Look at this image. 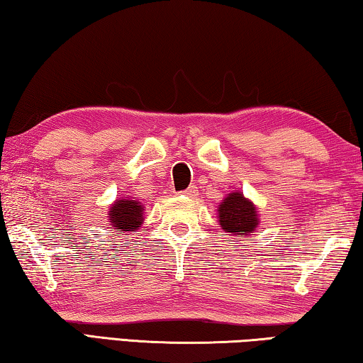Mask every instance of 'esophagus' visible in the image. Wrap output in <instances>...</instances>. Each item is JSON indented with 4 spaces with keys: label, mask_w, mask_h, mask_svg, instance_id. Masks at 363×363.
Returning a JSON list of instances; mask_svg holds the SVG:
<instances>
[{
    "label": "esophagus",
    "mask_w": 363,
    "mask_h": 363,
    "mask_svg": "<svg viewBox=\"0 0 363 363\" xmlns=\"http://www.w3.org/2000/svg\"><path fill=\"white\" fill-rule=\"evenodd\" d=\"M181 194L186 195V196H190V199H194V196H196V194H199V192H196V187L195 186H190L189 189H186Z\"/></svg>",
    "instance_id": "obj_1"
}]
</instances>
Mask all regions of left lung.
<instances>
[{"label": "left lung", "mask_w": 363, "mask_h": 363, "mask_svg": "<svg viewBox=\"0 0 363 363\" xmlns=\"http://www.w3.org/2000/svg\"><path fill=\"white\" fill-rule=\"evenodd\" d=\"M219 225L229 235H247L251 233L259 224L256 206L253 201L245 199L242 192H232L220 201L218 206Z\"/></svg>", "instance_id": "1"}]
</instances>
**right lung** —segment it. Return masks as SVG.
I'll return each mask as SVG.
<instances>
[{
	"mask_svg": "<svg viewBox=\"0 0 363 363\" xmlns=\"http://www.w3.org/2000/svg\"><path fill=\"white\" fill-rule=\"evenodd\" d=\"M144 206L140 201L131 199L116 200L108 211V223H112L115 232H138L144 220Z\"/></svg>",
	"mask_w": 363,
	"mask_h": 363,
	"instance_id": "1",
	"label": "right lung"
}]
</instances>
